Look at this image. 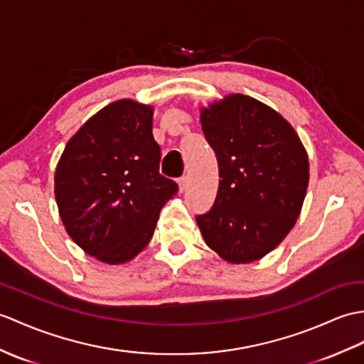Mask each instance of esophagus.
<instances>
[{"label": "esophagus", "mask_w": 364, "mask_h": 364, "mask_svg": "<svg viewBox=\"0 0 364 364\" xmlns=\"http://www.w3.org/2000/svg\"><path fill=\"white\" fill-rule=\"evenodd\" d=\"M189 183V178L188 176H181V178H178V186H180V191H184L186 186H188Z\"/></svg>", "instance_id": "esophagus-1"}]
</instances>
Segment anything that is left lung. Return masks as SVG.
Segmentation results:
<instances>
[{"mask_svg": "<svg viewBox=\"0 0 364 364\" xmlns=\"http://www.w3.org/2000/svg\"><path fill=\"white\" fill-rule=\"evenodd\" d=\"M201 130L220 176L213 208L197 215L203 239L231 264L255 262L296 223L309 186L306 149L281 114L243 95L201 109Z\"/></svg>", "mask_w": 364, "mask_h": 364, "instance_id": "left-lung-1", "label": "left lung"}]
</instances>
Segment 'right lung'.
Instances as JSON below:
<instances>
[{
  "label": "right lung",
  "mask_w": 364,
  "mask_h": 364,
  "mask_svg": "<svg viewBox=\"0 0 364 364\" xmlns=\"http://www.w3.org/2000/svg\"><path fill=\"white\" fill-rule=\"evenodd\" d=\"M154 108L133 100L100 109L68 141L55 168V200L70 237L107 264L146 248L159 210L178 186L159 173Z\"/></svg>",
  "instance_id": "1"
}]
</instances>
